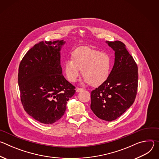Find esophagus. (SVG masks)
<instances>
[{
    "instance_id": "esophagus-1",
    "label": "esophagus",
    "mask_w": 159,
    "mask_h": 159,
    "mask_svg": "<svg viewBox=\"0 0 159 159\" xmlns=\"http://www.w3.org/2000/svg\"><path fill=\"white\" fill-rule=\"evenodd\" d=\"M82 90H83V89H82V88H77L76 89V93H80V91H82Z\"/></svg>"
}]
</instances>
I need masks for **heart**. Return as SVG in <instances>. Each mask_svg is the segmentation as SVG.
Segmentation results:
<instances>
[{"label": "heart", "instance_id": "obj_1", "mask_svg": "<svg viewBox=\"0 0 159 159\" xmlns=\"http://www.w3.org/2000/svg\"><path fill=\"white\" fill-rule=\"evenodd\" d=\"M112 65V58L108 53L82 47L74 52L73 58H70L65 61L64 70L67 79L74 82L82 70L83 82L96 87L107 79Z\"/></svg>", "mask_w": 159, "mask_h": 159}]
</instances>
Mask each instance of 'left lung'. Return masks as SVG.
I'll return each instance as SVG.
<instances>
[{"mask_svg":"<svg viewBox=\"0 0 159 159\" xmlns=\"http://www.w3.org/2000/svg\"><path fill=\"white\" fill-rule=\"evenodd\" d=\"M115 52V63L107 79L91 92L90 109L99 118L111 121L117 119L133 104L138 87V67L120 41H107Z\"/></svg>","mask_w":159,"mask_h":159,"instance_id":"8db88e82","label":"left lung"}]
</instances>
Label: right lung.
<instances>
[{
    "instance_id": "obj_1",
    "label": "right lung",
    "mask_w": 159,
    "mask_h": 159,
    "mask_svg": "<svg viewBox=\"0 0 159 159\" xmlns=\"http://www.w3.org/2000/svg\"><path fill=\"white\" fill-rule=\"evenodd\" d=\"M64 40L41 41L31 48L19 67L22 104L28 114L43 124H53L65 112L75 87L63 76L60 51Z\"/></svg>"
}]
</instances>
